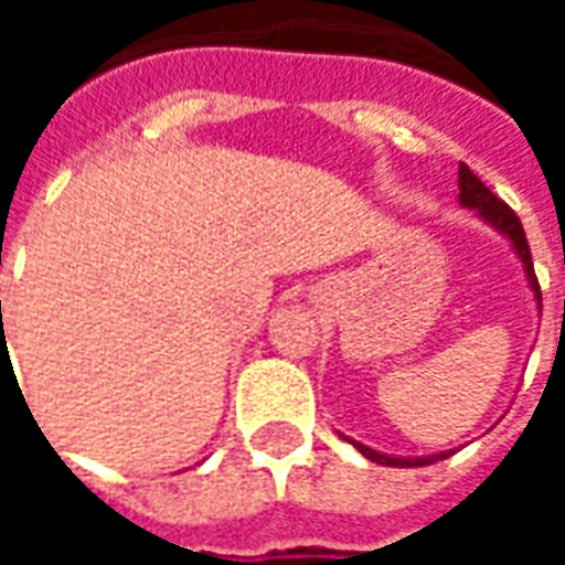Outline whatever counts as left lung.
Here are the masks:
<instances>
[{
	"label": "left lung",
	"instance_id": "8db88e82",
	"mask_svg": "<svg viewBox=\"0 0 565 565\" xmlns=\"http://www.w3.org/2000/svg\"><path fill=\"white\" fill-rule=\"evenodd\" d=\"M459 201L465 204V207H475L477 214L483 216L489 226H495L502 235L511 238L516 256L523 259V269H526L530 287L535 290V299L542 302V287H539V278H535V269H532L530 244H526V232H523V226H520V216H516L514 211L499 199V195H492L487 183H480V177H477L468 164H459ZM351 444H354V440H351ZM354 447L361 449V456H366L370 461L392 465V468H419V465H434L437 459H447V452H440V456H428V459H394V456L376 452V449L364 447V444H354Z\"/></svg>",
	"mask_w": 565,
	"mask_h": 565
}]
</instances>
